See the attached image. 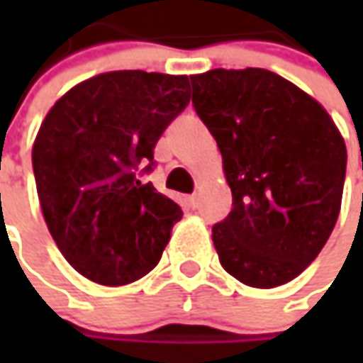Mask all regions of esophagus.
<instances>
[{
	"instance_id": "34e87169",
	"label": "esophagus",
	"mask_w": 363,
	"mask_h": 363,
	"mask_svg": "<svg viewBox=\"0 0 363 363\" xmlns=\"http://www.w3.org/2000/svg\"><path fill=\"white\" fill-rule=\"evenodd\" d=\"M188 206L191 210H198L200 208V198L198 196H188Z\"/></svg>"
}]
</instances>
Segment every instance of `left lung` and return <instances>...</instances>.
<instances>
[{
    "mask_svg": "<svg viewBox=\"0 0 363 363\" xmlns=\"http://www.w3.org/2000/svg\"><path fill=\"white\" fill-rule=\"evenodd\" d=\"M191 105L216 139L232 210L212 226L220 264L272 289L305 271L342 208L347 151L328 111L262 68L189 77Z\"/></svg>",
    "mask_w": 363,
    "mask_h": 363,
    "instance_id": "1",
    "label": "left lung"
}]
</instances>
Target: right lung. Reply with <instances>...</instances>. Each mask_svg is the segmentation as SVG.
<instances>
[{
	"label": "right lung",
	"instance_id": "add662e5",
	"mask_svg": "<svg viewBox=\"0 0 363 363\" xmlns=\"http://www.w3.org/2000/svg\"><path fill=\"white\" fill-rule=\"evenodd\" d=\"M188 105V77L117 70L50 108L32 149L35 188L54 242L82 277L127 285L160 262L184 212L139 177Z\"/></svg>",
	"mask_w": 363,
	"mask_h": 363
}]
</instances>
